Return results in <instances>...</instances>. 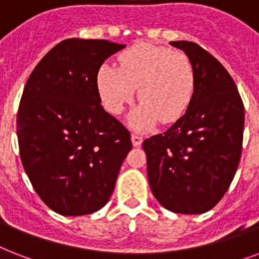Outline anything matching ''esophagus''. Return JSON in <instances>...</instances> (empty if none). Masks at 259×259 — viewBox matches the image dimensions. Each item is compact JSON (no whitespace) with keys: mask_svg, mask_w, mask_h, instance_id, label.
Wrapping results in <instances>:
<instances>
[{"mask_svg":"<svg viewBox=\"0 0 259 259\" xmlns=\"http://www.w3.org/2000/svg\"><path fill=\"white\" fill-rule=\"evenodd\" d=\"M132 141H133L134 146H140L142 144V141H144V137H142L141 134L133 133L132 134Z\"/></svg>","mask_w":259,"mask_h":259,"instance_id":"esophagus-1","label":"esophagus"}]
</instances>
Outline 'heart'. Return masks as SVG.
Masks as SVG:
<instances>
[{
	"label": "heart",
	"mask_w": 259,
	"mask_h": 259,
	"mask_svg": "<svg viewBox=\"0 0 259 259\" xmlns=\"http://www.w3.org/2000/svg\"><path fill=\"white\" fill-rule=\"evenodd\" d=\"M119 67L105 63L97 72V90L109 113L121 114L134 99L138 87L141 103L132 114L136 127H146L158 119L177 121L192 102L196 76L191 59L149 42L129 47L118 58Z\"/></svg>",
	"instance_id": "b5f03b06"
}]
</instances>
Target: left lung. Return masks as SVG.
Instances as JSON below:
<instances>
[{
  "mask_svg": "<svg viewBox=\"0 0 259 259\" xmlns=\"http://www.w3.org/2000/svg\"><path fill=\"white\" fill-rule=\"evenodd\" d=\"M195 68L196 87L183 117L146 138L148 179L154 197L176 213L207 212L233 181L242 153L245 107L225 67L192 41H172Z\"/></svg>",
  "mask_w": 259,
  "mask_h": 259,
  "instance_id": "8db88e82",
  "label": "left lung"
}]
</instances>
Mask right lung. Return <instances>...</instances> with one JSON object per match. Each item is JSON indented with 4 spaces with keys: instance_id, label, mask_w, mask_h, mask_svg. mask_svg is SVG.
I'll use <instances>...</instances> for the list:
<instances>
[{
    "instance_id": "right-lung-1",
    "label": "right lung",
    "mask_w": 259,
    "mask_h": 259,
    "mask_svg": "<svg viewBox=\"0 0 259 259\" xmlns=\"http://www.w3.org/2000/svg\"><path fill=\"white\" fill-rule=\"evenodd\" d=\"M125 48L107 40L67 38L32 71L17 114L24 169L44 203L64 217L101 209L132 149L129 130L106 113L97 72Z\"/></svg>"
}]
</instances>
